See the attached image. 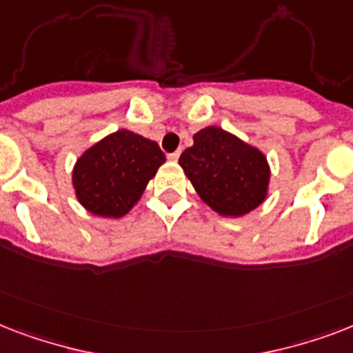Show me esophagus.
Segmentation results:
<instances>
[{"mask_svg":"<svg viewBox=\"0 0 353 353\" xmlns=\"http://www.w3.org/2000/svg\"><path fill=\"white\" fill-rule=\"evenodd\" d=\"M177 159H179V152H174V154H168V161H172V163H176Z\"/></svg>","mask_w":353,"mask_h":353,"instance_id":"1","label":"esophagus"}]
</instances>
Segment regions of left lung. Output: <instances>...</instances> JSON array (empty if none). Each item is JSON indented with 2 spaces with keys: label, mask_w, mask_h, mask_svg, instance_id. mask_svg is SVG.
<instances>
[{
  "label": "left lung",
  "mask_w": 353,
  "mask_h": 353,
  "mask_svg": "<svg viewBox=\"0 0 353 353\" xmlns=\"http://www.w3.org/2000/svg\"><path fill=\"white\" fill-rule=\"evenodd\" d=\"M179 165L201 201L223 218H241L268 198L271 168L265 154L223 128L199 130Z\"/></svg>",
  "instance_id": "1"
}]
</instances>
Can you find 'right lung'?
<instances>
[{"label": "right lung", "instance_id": "add662e5", "mask_svg": "<svg viewBox=\"0 0 353 353\" xmlns=\"http://www.w3.org/2000/svg\"><path fill=\"white\" fill-rule=\"evenodd\" d=\"M165 161L155 141L117 130L80 154L71 176L74 196L90 214L119 220L137 205Z\"/></svg>", "mask_w": 353, "mask_h": 353}]
</instances>
